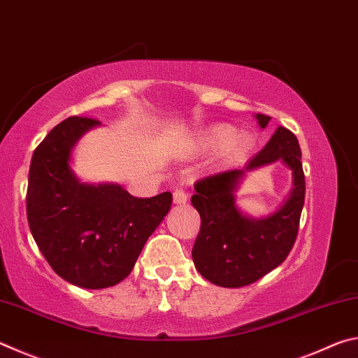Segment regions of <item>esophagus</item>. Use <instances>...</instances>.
I'll use <instances>...</instances> for the list:
<instances>
[{
    "label": "esophagus",
    "mask_w": 358,
    "mask_h": 358,
    "mask_svg": "<svg viewBox=\"0 0 358 358\" xmlns=\"http://www.w3.org/2000/svg\"><path fill=\"white\" fill-rule=\"evenodd\" d=\"M187 201V194L183 189H175L173 191V203L183 205Z\"/></svg>",
    "instance_id": "1"
}]
</instances>
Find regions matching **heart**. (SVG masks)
<instances>
[{
    "mask_svg": "<svg viewBox=\"0 0 358 358\" xmlns=\"http://www.w3.org/2000/svg\"><path fill=\"white\" fill-rule=\"evenodd\" d=\"M205 142L211 145V147H221V145L227 143L226 151L232 156L243 155L245 151L250 148V138L243 134L235 136V129L232 126L227 124L213 126V128L205 134Z\"/></svg>",
    "mask_w": 358,
    "mask_h": 358,
    "instance_id": "heart-1",
    "label": "heart"
}]
</instances>
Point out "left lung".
Returning a JSON list of instances; mask_svg holds the SVG:
<instances>
[{"mask_svg": "<svg viewBox=\"0 0 358 358\" xmlns=\"http://www.w3.org/2000/svg\"><path fill=\"white\" fill-rule=\"evenodd\" d=\"M260 128L268 115L257 113ZM281 159L294 177L288 201L262 220L245 217L234 205L233 191L246 171ZM191 203L201 215V230L192 248V260L205 280L221 287H243L270 273L289 256L299 234L305 203V173L296 137L280 126L268 143L246 167L210 175L194 185Z\"/></svg>", "mask_w": 358, "mask_h": 358, "instance_id": "obj_1", "label": "left lung"}]
</instances>
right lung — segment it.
<instances>
[{
    "label": "right lung",
    "instance_id": "obj_1",
    "mask_svg": "<svg viewBox=\"0 0 358 358\" xmlns=\"http://www.w3.org/2000/svg\"><path fill=\"white\" fill-rule=\"evenodd\" d=\"M101 121L69 117L34 150L29 166V230L58 276L85 289L123 281L143 245L172 205V194L142 199L118 185L80 183L71 171V151Z\"/></svg>",
    "mask_w": 358,
    "mask_h": 358
}]
</instances>
